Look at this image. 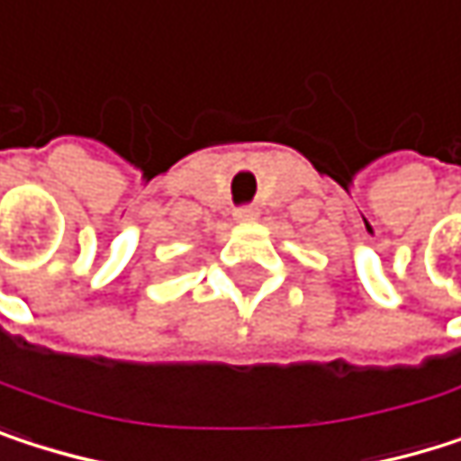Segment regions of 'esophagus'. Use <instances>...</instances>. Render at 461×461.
I'll list each match as a JSON object with an SVG mask.
<instances>
[{
  "label": "esophagus",
  "mask_w": 461,
  "mask_h": 461,
  "mask_svg": "<svg viewBox=\"0 0 461 461\" xmlns=\"http://www.w3.org/2000/svg\"><path fill=\"white\" fill-rule=\"evenodd\" d=\"M239 222H252V220H258V209L255 206H241V209H236V214H233Z\"/></svg>",
  "instance_id": "34e87169"
}]
</instances>
